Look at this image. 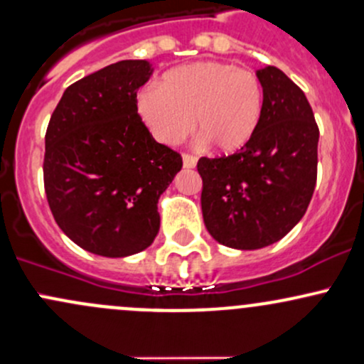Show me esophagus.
Here are the masks:
<instances>
[{
  "instance_id": "34e87169",
  "label": "esophagus",
  "mask_w": 364,
  "mask_h": 364,
  "mask_svg": "<svg viewBox=\"0 0 364 364\" xmlns=\"http://www.w3.org/2000/svg\"><path fill=\"white\" fill-rule=\"evenodd\" d=\"M183 166L186 167V169H193L195 166H197V157L191 154H183Z\"/></svg>"
}]
</instances>
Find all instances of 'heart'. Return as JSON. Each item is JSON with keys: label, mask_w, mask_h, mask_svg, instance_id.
<instances>
[{"label": "heart", "mask_w": 364, "mask_h": 364, "mask_svg": "<svg viewBox=\"0 0 364 364\" xmlns=\"http://www.w3.org/2000/svg\"><path fill=\"white\" fill-rule=\"evenodd\" d=\"M264 93L249 69L202 60L167 72L139 95V114L155 139L176 145L193 127L221 151L240 150L261 122Z\"/></svg>", "instance_id": "1"}]
</instances>
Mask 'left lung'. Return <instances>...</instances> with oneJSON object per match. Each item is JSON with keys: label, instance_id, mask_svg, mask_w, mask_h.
<instances>
[{"label": "left lung", "instance_id": "obj_1", "mask_svg": "<svg viewBox=\"0 0 364 364\" xmlns=\"http://www.w3.org/2000/svg\"><path fill=\"white\" fill-rule=\"evenodd\" d=\"M264 105L240 151L202 157V214L214 240L254 250L285 237L314 193L319 129L304 91L273 65L257 70Z\"/></svg>", "mask_w": 364, "mask_h": 364}]
</instances>
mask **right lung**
<instances>
[{
  "mask_svg": "<svg viewBox=\"0 0 364 364\" xmlns=\"http://www.w3.org/2000/svg\"><path fill=\"white\" fill-rule=\"evenodd\" d=\"M146 60H122L63 91L45 136V191L60 230L103 257L145 250L161 228L159 197L183 167L138 114Z\"/></svg>",
  "mask_w": 364,
  "mask_h": 364,
  "instance_id": "add662e5",
  "label": "right lung"
}]
</instances>
